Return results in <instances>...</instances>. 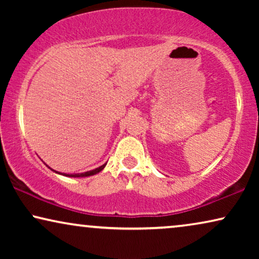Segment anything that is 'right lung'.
Wrapping results in <instances>:
<instances>
[{"mask_svg": "<svg viewBox=\"0 0 259 259\" xmlns=\"http://www.w3.org/2000/svg\"><path fill=\"white\" fill-rule=\"evenodd\" d=\"M106 164H107V162H106ZM106 164H104V165H101V166H99V167H97V168H94V169H91V171H87V172H82V173H62V172H58V171H55V169H53V168H51L49 167L48 165H46L47 166L48 168H51L52 171H54L55 173H58V175H62V176H66V177H72V178H83V177H90V176H94V175H97V173H99V172H101L102 169L105 168V166H106Z\"/></svg>", "mask_w": 259, "mask_h": 259, "instance_id": "obj_1", "label": "right lung"}]
</instances>
